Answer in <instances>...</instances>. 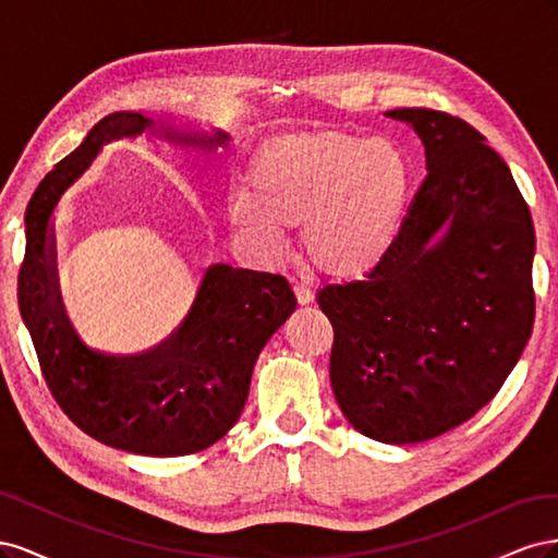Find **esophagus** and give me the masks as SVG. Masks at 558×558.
I'll return each instance as SVG.
<instances>
[{"mask_svg": "<svg viewBox=\"0 0 558 558\" xmlns=\"http://www.w3.org/2000/svg\"><path fill=\"white\" fill-rule=\"evenodd\" d=\"M293 291H295V298H298L300 305H307V302H312V300H314L312 283H310V281H305V279H302V281H295Z\"/></svg>", "mask_w": 558, "mask_h": 558, "instance_id": "34e87169", "label": "esophagus"}]
</instances>
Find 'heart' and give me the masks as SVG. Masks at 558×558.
I'll return each mask as SVG.
<instances>
[{
    "mask_svg": "<svg viewBox=\"0 0 558 558\" xmlns=\"http://www.w3.org/2000/svg\"><path fill=\"white\" fill-rule=\"evenodd\" d=\"M408 197V170L393 146L314 132L286 140L230 191V221L265 256L289 246L291 221H305L316 263L359 275L391 246Z\"/></svg>",
    "mask_w": 558,
    "mask_h": 558,
    "instance_id": "obj_1",
    "label": "heart"
}]
</instances>
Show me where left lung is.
Instances as JSON below:
<instances>
[{"label": "left lung", "instance_id": "obj_1", "mask_svg": "<svg viewBox=\"0 0 558 558\" xmlns=\"http://www.w3.org/2000/svg\"><path fill=\"white\" fill-rule=\"evenodd\" d=\"M386 116L416 130L428 174L379 263L326 283L318 305L349 424L410 445L475 416L512 373L535 318V232L510 167L475 128L426 107Z\"/></svg>", "mask_w": 558, "mask_h": 558}]
</instances>
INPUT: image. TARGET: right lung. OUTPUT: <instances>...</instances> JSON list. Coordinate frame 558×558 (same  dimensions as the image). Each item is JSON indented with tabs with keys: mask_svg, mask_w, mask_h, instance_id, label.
Here are the masks:
<instances>
[{
	"mask_svg": "<svg viewBox=\"0 0 558 558\" xmlns=\"http://www.w3.org/2000/svg\"><path fill=\"white\" fill-rule=\"evenodd\" d=\"M150 125L140 113H109L41 179L25 211L19 305L50 393L83 433L132 453L189 456L211 447L238 424L253 365L295 310V295L281 275L214 265L191 314L154 351L113 359L78 342L60 307L48 218L99 146L140 137ZM167 137L209 146L228 140L223 132L211 140L174 132Z\"/></svg>",
	"mask_w": 558,
	"mask_h": 558,
	"instance_id": "obj_1",
	"label": "right lung"
}]
</instances>
